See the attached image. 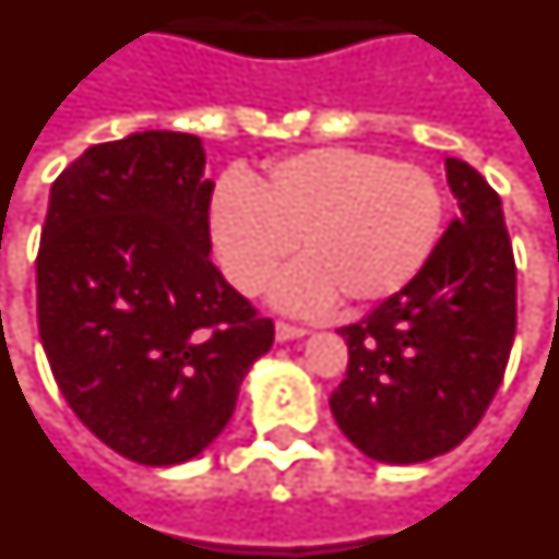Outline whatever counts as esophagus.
<instances>
[{"label":"esophagus","instance_id":"34e87169","mask_svg":"<svg viewBox=\"0 0 559 559\" xmlns=\"http://www.w3.org/2000/svg\"><path fill=\"white\" fill-rule=\"evenodd\" d=\"M304 335H307L304 326H295V323H287V321L275 323V337H278V341H293V337H304Z\"/></svg>","mask_w":559,"mask_h":559}]
</instances>
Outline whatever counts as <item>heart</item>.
Instances as JSON below:
<instances>
[{
	"instance_id": "obj_1",
	"label": "heart",
	"mask_w": 559,
	"mask_h": 559,
	"mask_svg": "<svg viewBox=\"0 0 559 559\" xmlns=\"http://www.w3.org/2000/svg\"><path fill=\"white\" fill-rule=\"evenodd\" d=\"M443 192L429 170L355 147H316L266 164L250 185L222 178L210 204L215 255L241 293L272 287L275 307L323 312L344 298L364 309L406 289L443 233Z\"/></svg>"
}]
</instances>
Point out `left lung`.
Instances as JSON below:
<instances>
[{
	"label": "left lung",
	"instance_id": "obj_1",
	"mask_svg": "<svg viewBox=\"0 0 559 559\" xmlns=\"http://www.w3.org/2000/svg\"><path fill=\"white\" fill-rule=\"evenodd\" d=\"M461 215L409 287L341 326L349 367L330 406L381 463L447 454L480 424L503 383L518 330V266L503 204L461 158H447Z\"/></svg>",
	"mask_w": 559,
	"mask_h": 559
}]
</instances>
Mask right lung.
Segmentation results:
<instances>
[{
	"mask_svg": "<svg viewBox=\"0 0 559 559\" xmlns=\"http://www.w3.org/2000/svg\"><path fill=\"white\" fill-rule=\"evenodd\" d=\"M199 135L93 144L50 187L36 318L59 392L102 443L144 466L222 435L275 326L210 261Z\"/></svg>",
	"mask_w": 559,
	"mask_h": 559,
	"instance_id": "add662e5",
	"label": "right lung"
}]
</instances>
